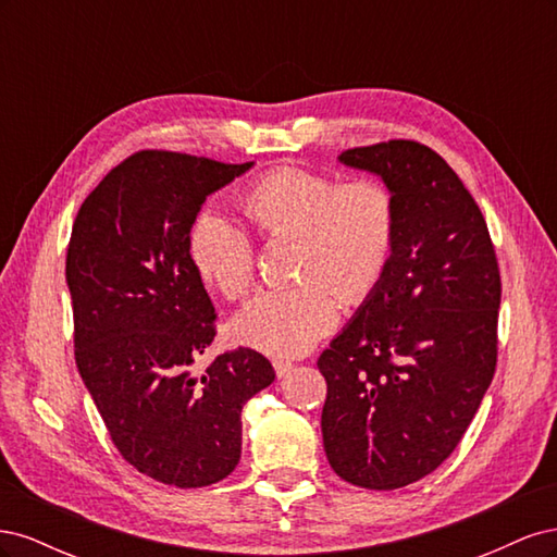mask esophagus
I'll use <instances>...</instances> for the list:
<instances>
[{
    "label": "esophagus",
    "instance_id": "obj_1",
    "mask_svg": "<svg viewBox=\"0 0 557 557\" xmlns=\"http://www.w3.org/2000/svg\"><path fill=\"white\" fill-rule=\"evenodd\" d=\"M293 362L290 360H274V369H276V376L278 379H283V376H288L290 372H293Z\"/></svg>",
    "mask_w": 557,
    "mask_h": 557
}]
</instances>
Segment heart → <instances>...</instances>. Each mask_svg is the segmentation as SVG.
Here are the masks:
<instances>
[{
  "mask_svg": "<svg viewBox=\"0 0 557 557\" xmlns=\"http://www.w3.org/2000/svg\"><path fill=\"white\" fill-rule=\"evenodd\" d=\"M248 221L269 239H293L290 288L260 290L232 318L239 344L274 358L309 352L339 320V301L360 305L383 283L397 246V199L385 183H342L325 172L278 166L252 181L239 197ZM188 258L201 281L227 299L256 278L248 234L211 211L188 230Z\"/></svg>",
  "mask_w": 557,
  "mask_h": 557,
  "instance_id": "b5f03b06",
  "label": "heart"
}]
</instances>
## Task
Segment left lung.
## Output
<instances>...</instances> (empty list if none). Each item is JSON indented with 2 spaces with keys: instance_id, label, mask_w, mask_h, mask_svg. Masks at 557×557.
<instances>
[{
  "instance_id": "obj_1",
  "label": "left lung",
  "mask_w": 557,
  "mask_h": 557,
  "mask_svg": "<svg viewBox=\"0 0 557 557\" xmlns=\"http://www.w3.org/2000/svg\"><path fill=\"white\" fill-rule=\"evenodd\" d=\"M397 199V246L376 293L318 358L325 455L344 481L395 491L460 444L497 364L499 267L485 218L432 148H348Z\"/></svg>"
}]
</instances>
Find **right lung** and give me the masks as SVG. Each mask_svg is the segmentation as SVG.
Returning <instances> with one entry per match:
<instances>
[{"instance_id": "1", "label": "right lung", "mask_w": 557, "mask_h": 557, "mask_svg": "<svg viewBox=\"0 0 557 557\" xmlns=\"http://www.w3.org/2000/svg\"><path fill=\"white\" fill-rule=\"evenodd\" d=\"M250 166L139 150L83 201L66 248L78 374L123 458L166 485L232 474L244 404L276 376L244 346L197 372L215 309L188 230L207 197Z\"/></svg>"}]
</instances>
